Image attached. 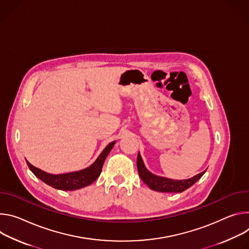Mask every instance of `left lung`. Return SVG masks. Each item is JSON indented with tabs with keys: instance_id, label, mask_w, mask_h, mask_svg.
I'll return each mask as SVG.
<instances>
[{
	"instance_id": "8db88e82",
	"label": "left lung",
	"mask_w": 249,
	"mask_h": 249,
	"mask_svg": "<svg viewBox=\"0 0 249 249\" xmlns=\"http://www.w3.org/2000/svg\"><path fill=\"white\" fill-rule=\"evenodd\" d=\"M136 165H137V170H139V174L142 180L151 190H154L157 192H165V193H181L194 185L206 172V171H203L198 175L186 180H172L168 178L159 177L152 174L145 168L140 153L137 155Z\"/></svg>"
}]
</instances>
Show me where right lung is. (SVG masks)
<instances>
[{"label": "right lung", "mask_w": 249, "mask_h": 249, "mask_svg": "<svg viewBox=\"0 0 249 249\" xmlns=\"http://www.w3.org/2000/svg\"><path fill=\"white\" fill-rule=\"evenodd\" d=\"M115 143L116 142H110L90 167L77 172L52 175L35 167L29 161H26V163L31 171L45 184L62 191H73L92 184L100 176L105 159L114 147Z\"/></svg>", "instance_id": "obj_1"}]
</instances>
